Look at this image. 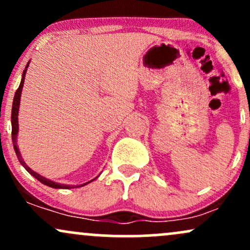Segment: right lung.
<instances>
[{
  "label": "right lung",
  "mask_w": 250,
  "mask_h": 250,
  "mask_svg": "<svg viewBox=\"0 0 250 250\" xmlns=\"http://www.w3.org/2000/svg\"><path fill=\"white\" fill-rule=\"evenodd\" d=\"M29 67V62L27 63V65H25V69L23 70V74H22V79H21V83H20V87L17 88L16 93H15V96H14V101H13V108H11V139H13V145H14V149H15V153L17 155V159H19L20 163H21L22 166L25 168V170L28 171V173L33 175L35 179H37L40 181V182L43 183V185L48 186V187H51V188H56V189H70V188H79V187H83V186L88 185V183H90L91 181L94 180H90L89 182H85L83 183V185H79V186H69V185H61V183H57V182H54V181H51L49 179H45V177L41 176L40 174H37L36 171H34L33 169H30L28 167L27 165H25V162L23 161V159H22L21 156V153H20L19 150V147H17V133H19V108H20V101H21V94H22V88H23V83H24V77H25V73H27V68Z\"/></svg>",
  "instance_id": "1"
}]
</instances>
